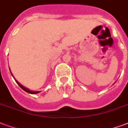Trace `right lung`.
Here are the masks:
<instances>
[{
    "mask_svg": "<svg viewBox=\"0 0 128 128\" xmlns=\"http://www.w3.org/2000/svg\"><path fill=\"white\" fill-rule=\"evenodd\" d=\"M9 70H10V68H9ZM10 74H11V75H12V76L13 77V78L15 79V82H17V84H18V85H19V86H20V88H22V89H23V90H25L26 92H28V93H30V94H37V93L40 92L39 91H32V90H29L28 88H26V87H24V86H22V84H20V82H17V80H15V78H14V76H13V74H12V73H11V72H10Z\"/></svg>",
    "mask_w": 128,
    "mask_h": 128,
    "instance_id": "add662e5",
    "label": "right lung"
}]
</instances>
